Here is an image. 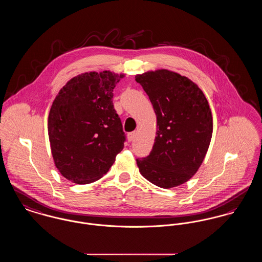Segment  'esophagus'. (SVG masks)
Listing matches in <instances>:
<instances>
[{
	"mask_svg": "<svg viewBox=\"0 0 262 262\" xmlns=\"http://www.w3.org/2000/svg\"><path fill=\"white\" fill-rule=\"evenodd\" d=\"M134 138H135V132H131V133H129V134H128V136H127V139H128V141H129V142L133 141V140H134Z\"/></svg>",
	"mask_w": 262,
	"mask_h": 262,
	"instance_id": "1",
	"label": "esophagus"
}]
</instances>
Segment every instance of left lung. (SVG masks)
Instances as JSON below:
<instances>
[{
    "mask_svg": "<svg viewBox=\"0 0 262 262\" xmlns=\"http://www.w3.org/2000/svg\"><path fill=\"white\" fill-rule=\"evenodd\" d=\"M157 118L150 154L138 158L144 178L169 189L187 182L198 171L212 137L213 120L208 101L190 79L160 69L136 75Z\"/></svg>",
    "mask_w": 262,
    "mask_h": 262,
    "instance_id": "8db88e82",
    "label": "left lung"
}]
</instances>
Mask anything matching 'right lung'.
<instances>
[{"label":"right lung","instance_id":"1","mask_svg":"<svg viewBox=\"0 0 262 262\" xmlns=\"http://www.w3.org/2000/svg\"><path fill=\"white\" fill-rule=\"evenodd\" d=\"M114 72H86L56 96L48 117L55 166L77 184L106 174L124 147L125 134L113 105V89L124 77Z\"/></svg>","mask_w":262,"mask_h":262}]
</instances>
